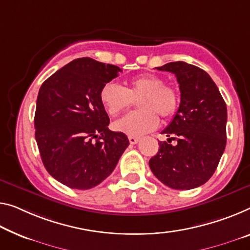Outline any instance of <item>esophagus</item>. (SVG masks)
I'll return each instance as SVG.
<instances>
[{
	"instance_id": "1",
	"label": "esophagus",
	"mask_w": 250,
	"mask_h": 250,
	"mask_svg": "<svg viewBox=\"0 0 250 250\" xmlns=\"http://www.w3.org/2000/svg\"><path fill=\"white\" fill-rule=\"evenodd\" d=\"M128 141L130 144H137L138 142H140V137H136V136H128Z\"/></svg>"
}]
</instances>
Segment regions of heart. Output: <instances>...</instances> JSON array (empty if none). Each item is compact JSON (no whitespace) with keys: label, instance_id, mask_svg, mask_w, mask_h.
Wrapping results in <instances>:
<instances>
[{"label":"heart","instance_id":"1","mask_svg":"<svg viewBox=\"0 0 250 250\" xmlns=\"http://www.w3.org/2000/svg\"><path fill=\"white\" fill-rule=\"evenodd\" d=\"M137 101L138 110L128 113L114 123V128L129 136H141L152 132L160 118L173 117L178 110L179 94L174 87L164 85L161 77L142 74L130 78L126 87L107 83L101 90V101L110 116H117Z\"/></svg>","mask_w":250,"mask_h":250}]
</instances>
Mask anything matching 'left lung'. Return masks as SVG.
<instances>
[{
  "instance_id": "1",
  "label": "left lung",
  "mask_w": 250,
  "mask_h": 250,
  "mask_svg": "<svg viewBox=\"0 0 250 250\" xmlns=\"http://www.w3.org/2000/svg\"><path fill=\"white\" fill-rule=\"evenodd\" d=\"M156 69L175 75L181 102L162 132L167 142H160L149 167L172 189H194L212 176L225 151L227 107L216 83L199 67L175 61ZM172 140L177 141L176 146L170 144Z\"/></svg>"
}]
</instances>
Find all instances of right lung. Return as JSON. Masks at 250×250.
Listing matches in <instances>:
<instances>
[{
    "label": "right lung",
    "mask_w": 250,
    "mask_h": 250,
    "mask_svg": "<svg viewBox=\"0 0 250 250\" xmlns=\"http://www.w3.org/2000/svg\"><path fill=\"white\" fill-rule=\"evenodd\" d=\"M117 66L79 58L42 83L34 115L36 140L49 174L71 189L87 190L114 171L128 146L127 136L108 129L101 101Z\"/></svg>",
    "instance_id": "add662e5"
}]
</instances>
